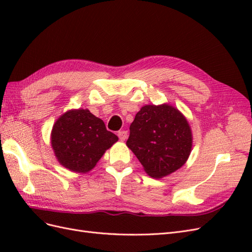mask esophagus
Masks as SVG:
<instances>
[{
	"instance_id": "34e87169",
	"label": "esophagus",
	"mask_w": 252,
	"mask_h": 252,
	"mask_svg": "<svg viewBox=\"0 0 252 252\" xmlns=\"http://www.w3.org/2000/svg\"><path fill=\"white\" fill-rule=\"evenodd\" d=\"M118 136H119V139H120L121 141H125V140L127 139V131H125V130L119 131V132H118Z\"/></svg>"
}]
</instances>
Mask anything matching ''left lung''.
Instances as JSON below:
<instances>
[{
	"label": "left lung",
	"mask_w": 252,
	"mask_h": 252,
	"mask_svg": "<svg viewBox=\"0 0 252 252\" xmlns=\"http://www.w3.org/2000/svg\"><path fill=\"white\" fill-rule=\"evenodd\" d=\"M129 129L126 145L151 178L161 179L178 170L191 152V129L171 105L143 106Z\"/></svg>",
	"instance_id": "8db88e82"
}]
</instances>
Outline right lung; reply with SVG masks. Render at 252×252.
Wrapping results in <instances>:
<instances>
[{
	"label": "right lung",
	"mask_w": 252,
	"mask_h": 252,
	"mask_svg": "<svg viewBox=\"0 0 252 252\" xmlns=\"http://www.w3.org/2000/svg\"><path fill=\"white\" fill-rule=\"evenodd\" d=\"M118 140L101 119L81 108L62 114L51 131V146L59 163L81 173L93 169Z\"/></svg>",
	"instance_id": "right-lung-1"
}]
</instances>
